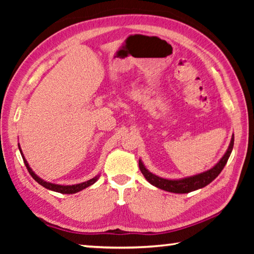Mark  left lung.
Wrapping results in <instances>:
<instances>
[{
	"label": "left lung",
	"mask_w": 254,
	"mask_h": 254,
	"mask_svg": "<svg viewBox=\"0 0 254 254\" xmlns=\"http://www.w3.org/2000/svg\"><path fill=\"white\" fill-rule=\"evenodd\" d=\"M234 145V134L232 135L231 142L229 148H227L226 152L224 153L220 161H218L216 165L212 168L204 171V173L197 174L194 176H189V177L185 178H179V179H167L159 177V176L152 174L151 171H149L141 159H139V168L141 173L144 176V178L148 180V182L152 185V186L160 188L162 190L175 192V194H187V192L197 190V189H200L205 186H207L213 180L217 177L218 175L221 174V171L224 168L227 160L231 156L232 150H233Z\"/></svg>",
	"instance_id": "1"
}]
</instances>
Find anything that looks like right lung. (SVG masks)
Masks as SVG:
<instances>
[{
  "instance_id": "obj_1",
  "label": "right lung",
  "mask_w": 254,
  "mask_h": 254,
  "mask_svg": "<svg viewBox=\"0 0 254 254\" xmlns=\"http://www.w3.org/2000/svg\"><path fill=\"white\" fill-rule=\"evenodd\" d=\"M19 145V150H20V153L21 156H22V159H23V162L25 167H27V169L29 171V174L31 175V177L36 180V182L38 184H40L41 186H44L45 188L49 189V190H53V191H57V192H60V194H75V192H78L80 190H83V189L87 188L89 186H92L93 184H95L98 178H100V175L95 176V177L87 180V182H84V183H80V184H75V185H58V184H53V183H49V182H46V180L41 179L39 176L34 174V171L31 169V167L29 166V163L27 161V159H25L24 154L22 152V150H21V147L20 144Z\"/></svg>"
}]
</instances>
